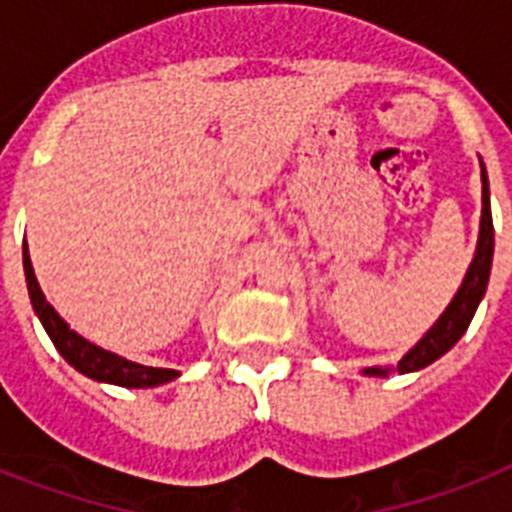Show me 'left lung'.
I'll use <instances>...</instances> for the list:
<instances>
[{
    "label": "left lung",
    "instance_id": "8db88e82",
    "mask_svg": "<svg viewBox=\"0 0 512 512\" xmlns=\"http://www.w3.org/2000/svg\"><path fill=\"white\" fill-rule=\"evenodd\" d=\"M492 257H494V225H492V204H489V175L481 162V228H478V241L473 260H470L465 279L460 289L454 292L452 303L446 305V311L436 319V324L414 342L412 348L406 350L396 366H366L361 374L366 377H388L390 372L409 374L420 372L425 366L449 353L457 345L465 332H468L470 321L476 316V308L481 305L489 287V273H492Z\"/></svg>",
    "mask_w": 512,
    "mask_h": 512
}]
</instances>
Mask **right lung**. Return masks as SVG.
<instances>
[{
    "label": "right lung",
    "instance_id": "obj_1",
    "mask_svg": "<svg viewBox=\"0 0 512 512\" xmlns=\"http://www.w3.org/2000/svg\"><path fill=\"white\" fill-rule=\"evenodd\" d=\"M23 271H26L31 308L42 321L44 332L50 335L52 345L58 348L60 356L66 358L76 372H82L84 377H90L95 382L119 385V388H159L164 382H172L175 377H180V372H175V369H156V366H146L138 364V361H130V358L116 356L111 350L84 340L79 332L68 327V321H63V316L47 303V297H44L42 287L36 281L34 265H31V257H28V244H23Z\"/></svg>",
    "mask_w": 512,
    "mask_h": 512
}]
</instances>
